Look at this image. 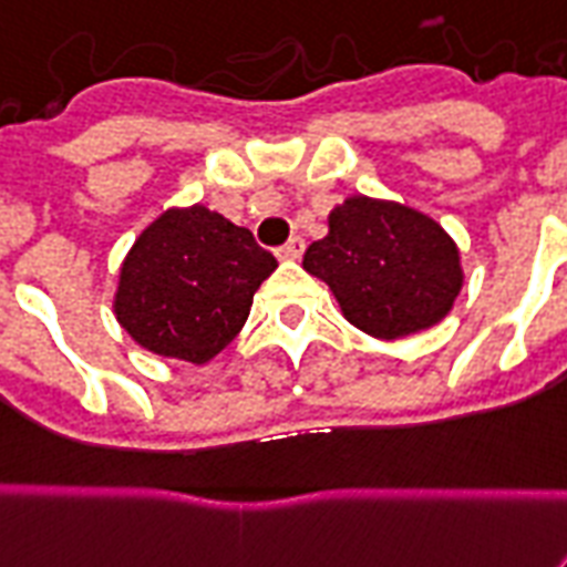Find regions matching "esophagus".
I'll return each mask as SVG.
<instances>
[{"label":"esophagus","mask_w":567,"mask_h":567,"mask_svg":"<svg viewBox=\"0 0 567 567\" xmlns=\"http://www.w3.org/2000/svg\"><path fill=\"white\" fill-rule=\"evenodd\" d=\"M275 254H278V260H298V257L305 254V239H301V236H292V239H289L287 245H280Z\"/></svg>","instance_id":"obj_1"}]
</instances>
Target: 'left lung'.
I'll return each instance as SVG.
<instances>
[{
  "label": "left lung",
  "instance_id": "8db88e82",
  "mask_svg": "<svg viewBox=\"0 0 567 567\" xmlns=\"http://www.w3.org/2000/svg\"><path fill=\"white\" fill-rule=\"evenodd\" d=\"M331 287L354 328L379 340L425 331L452 310L462 254L441 224L396 200L352 195L328 215V236L301 262Z\"/></svg>",
  "mask_w": 567,
  "mask_h": 567
}]
</instances>
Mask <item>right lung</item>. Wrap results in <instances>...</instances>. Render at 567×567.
I'll list each match as a JSON object with an SVG mask.
<instances>
[{
    "mask_svg": "<svg viewBox=\"0 0 567 567\" xmlns=\"http://www.w3.org/2000/svg\"><path fill=\"white\" fill-rule=\"evenodd\" d=\"M275 269L248 227L204 204L174 206L126 254L115 316L147 352L200 367L243 331L254 292Z\"/></svg>",
    "mask_w": 567,
    "mask_h": 567,
    "instance_id": "right-lung-1",
    "label": "right lung"
}]
</instances>
